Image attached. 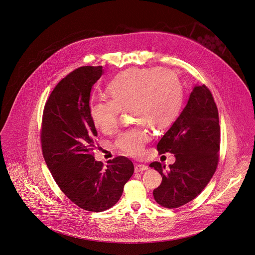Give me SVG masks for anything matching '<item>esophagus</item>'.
<instances>
[{
	"label": "esophagus",
	"instance_id": "1",
	"mask_svg": "<svg viewBox=\"0 0 255 255\" xmlns=\"http://www.w3.org/2000/svg\"><path fill=\"white\" fill-rule=\"evenodd\" d=\"M144 170H147V166L144 165V164H136L135 166V172L138 173V172H143Z\"/></svg>",
	"mask_w": 255,
	"mask_h": 255
}]
</instances>
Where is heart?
<instances>
[{
    "label": "heart",
    "instance_id": "heart-1",
    "mask_svg": "<svg viewBox=\"0 0 255 255\" xmlns=\"http://www.w3.org/2000/svg\"><path fill=\"white\" fill-rule=\"evenodd\" d=\"M111 99L101 98L91 103L90 116L104 133L116 128L122 110H129L138 123L121 132L115 145L125 154L141 155L150 140L147 126L160 131L175 120L182 105L183 90L177 75L159 67L131 68L119 73L108 86Z\"/></svg>",
    "mask_w": 255,
    "mask_h": 255
}]
</instances>
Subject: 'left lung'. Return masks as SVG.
Here are the masks:
<instances>
[{
    "label": "left lung",
    "instance_id": "obj_1",
    "mask_svg": "<svg viewBox=\"0 0 255 255\" xmlns=\"http://www.w3.org/2000/svg\"><path fill=\"white\" fill-rule=\"evenodd\" d=\"M156 147L173 153L176 160L169 168L157 161L149 164L162 177L153 190L155 201L177 208L197 198L216 171L220 149L218 110L206 86L193 88L183 112Z\"/></svg>",
    "mask_w": 255,
    "mask_h": 255
}]
</instances>
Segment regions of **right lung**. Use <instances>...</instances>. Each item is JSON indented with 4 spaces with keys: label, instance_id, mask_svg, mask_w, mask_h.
Here are the masks:
<instances>
[{
    "label": "right lung",
    "instance_id": "obj_1",
    "mask_svg": "<svg viewBox=\"0 0 255 255\" xmlns=\"http://www.w3.org/2000/svg\"><path fill=\"white\" fill-rule=\"evenodd\" d=\"M103 73V66H82L60 80L45 105L41 131L43 155L57 186L73 203L92 212L114 206L134 173L125 156L104 167L93 154L98 133L89 102Z\"/></svg>",
    "mask_w": 255,
    "mask_h": 255
}]
</instances>
